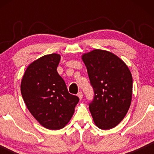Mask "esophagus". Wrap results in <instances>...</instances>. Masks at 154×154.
Here are the masks:
<instances>
[{"mask_svg": "<svg viewBox=\"0 0 154 154\" xmlns=\"http://www.w3.org/2000/svg\"><path fill=\"white\" fill-rule=\"evenodd\" d=\"M78 97H79L80 100H81L82 99H83V92H79V93H78Z\"/></svg>", "mask_w": 154, "mask_h": 154, "instance_id": "34e87169", "label": "esophagus"}]
</instances>
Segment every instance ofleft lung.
I'll return each instance as SVG.
<instances>
[{"mask_svg":"<svg viewBox=\"0 0 154 154\" xmlns=\"http://www.w3.org/2000/svg\"><path fill=\"white\" fill-rule=\"evenodd\" d=\"M94 90L89 109L95 125L109 130L127 114L132 100V77L127 65L116 54L95 49L82 55Z\"/></svg>","mask_w":154,"mask_h":154,"instance_id":"8db88e82","label":"left lung"}]
</instances>
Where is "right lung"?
I'll use <instances>...</instances> for the list:
<instances>
[{
  "label": "right lung",
  "instance_id": "add662e5",
  "mask_svg": "<svg viewBox=\"0 0 154 154\" xmlns=\"http://www.w3.org/2000/svg\"><path fill=\"white\" fill-rule=\"evenodd\" d=\"M60 59L55 53L38 59L27 67L21 83L27 109L41 125L54 130L65 127L79 102L77 96L69 93L57 73Z\"/></svg>",
  "mask_w": 154,
  "mask_h": 154
}]
</instances>
